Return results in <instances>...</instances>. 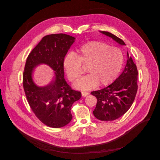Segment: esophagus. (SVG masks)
Instances as JSON below:
<instances>
[{
  "label": "esophagus",
  "instance_id": "1",
  "mask_svg": "<svg viewBox=\"0 0 160 160\" xmlns=\"http://www.w3.org/2000/svg\"><path fill=\"white\" fill-rule=\"evenodd\" d=\"M81 94H82V96H83V97H86V96H88L89 95V93H88V92H86V91H82Z\"/></svg>",
  "mask_w": 160,
  "mask_h": 160
}]
</instances>
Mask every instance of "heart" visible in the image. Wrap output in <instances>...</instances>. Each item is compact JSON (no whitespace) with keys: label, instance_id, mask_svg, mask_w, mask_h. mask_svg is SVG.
I'll return each instance as SVG.
<instances>
[{"label":"heart","instance_id":"1","mask_svg":"<svg viewBox=\"0 0 160 160\" xmlns=\"http://www.w3.org/2000/svg\"><path fill=\"white\" fill-rule=\"evenodd\" d=\"M88 65L89 74L77 82V89L88 90L98 84L107 86L116 79L123 65V55L119 48L106 43L91 41L81 46L77 55L69 52L65 56L62 67L71 82H75L83 72L82 65Z\"/></svg>","mask_w":160,"mask_h":160}]
</instances>
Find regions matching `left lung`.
I'll use <instances>...</instances> for the list:
<instances>
[{
    "mask_svg": "<svg viewBox=\"0 0 160 160\" xmlns=\"http://www.w3.org/2000/svg\"><path fill=\"white\" fill-rule=\"evenodd\" d=\"M122 45L123 41L107 31H100ZM138 69L132 58L129 56L122 74L113 83L91 94L96 97L98 102L93 111L95 117L101 121H113L122 117L133 104L138 91Z\"/></svg>",
    "mask_w": 160,
    "mask_h": 160,
    "instance_id": "obj_1",
    "label": "left lung"
}]
</instances>
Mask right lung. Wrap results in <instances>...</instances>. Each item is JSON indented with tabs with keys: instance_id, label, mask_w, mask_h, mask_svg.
<instances>
[{
	"instance_id": "1",
	"label": "right lung",
	"mask_w": 160,
	"mask_h": 160,
	"mask_svg": "<svg viewBox=\"0 0 160 160\" xmlns=\"http://www.w3.org/2000/svg\"><path fill=\"white\" fill-rule=\"evenodd\" d=\"M75 38L66 34H52L43 37L28 55L23 72L22 84L28 103L36 117L52 128L68 124L72 118L71 106L81 97L72 89L64 78L62 61ZM46 64L54 71L52 83L37 86L32 79L35 67Z\"/></svg>"
}]
</instances>
